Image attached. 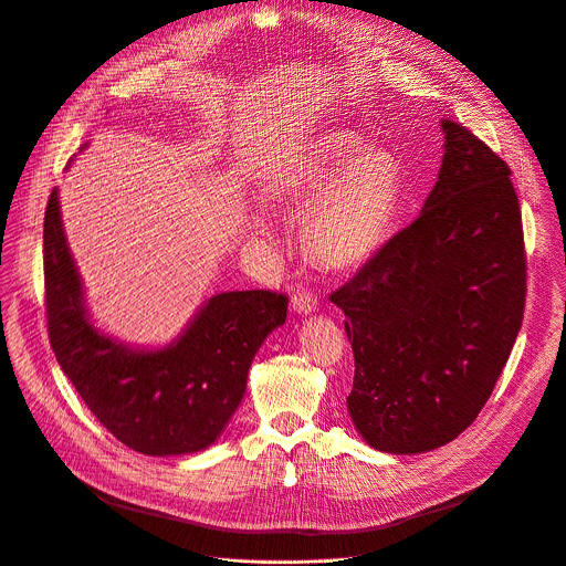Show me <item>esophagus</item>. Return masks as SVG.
<instances>
[{
    "label": "esophagus",
    "mask_w": 566,
    "mask_h": 566,
    "mask_svg": "<svg viewBox=\"0 0 566 566\" xmlns=\"http://www.w3.org/2000/svg\"><path fill=\"white\" fill-rule=\"evenodd\" d=\"M291 306H293V311H297V313H302V315L313 313V311L317 308V295H315L313 291L300 286V289L293 293V297H291Z\"/></svg>",
    "instance_id": "obj_1"
}]
</instances>
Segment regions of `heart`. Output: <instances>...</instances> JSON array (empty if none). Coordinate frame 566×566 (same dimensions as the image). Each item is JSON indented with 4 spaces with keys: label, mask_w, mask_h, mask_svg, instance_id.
Wrapping results in <instances>:
<instances>
[{
    "label": "heart",
    "mask_w": 566,
    "mask_h": 566,
    "mask_svg": "<svg viewBox=\"0 0 566 566\" xmlns=\"http://www.w3.org/2000/svg\"><path fill=\"white\" fill-rule=\"evenodd\" d=\"M332 175V184L304 210L300 239L304 253L319 266L347 271L376 253L398 201L396 158L376 147L360 149L356 134L332 132L308 164L291 168L271 197L302 203Z\"/></svg>",
    "instance_id": "heart-1"
}]
</instances>
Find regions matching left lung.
I'll return each instance as SVG.
<instances>
[{
    "label": "left lung",
    "mask_w": 566,
    "mask_h": 566,
    "mask_svg": "<svg viewBox=\"0 0 566 566\" xmlns=\"http://www.w3.org/2000/svg\"><path fill=\"white\" fill-rule=\"evenodd\" d=\"M446 154L423 212L329 300L354 349L347 408L382 452L457 439L486 406L526 304V251L511 168L443 120Z\"/></svg>",
    "instance_id": "8db88e82"
}]
</instances>
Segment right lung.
<instances>
[{"label":"right lung","instance_id":"obj_1","mask_svg":"<svg viewBox=\"0 0 566 566\" xmlns=\"http://www.w3.org/2000/svg\"><path fill=\"white\" fill-rule=\"evenodd\" d=\"M44 302L53 354L85 406L127 448L166 457L217 441L258 349L284 325L289 297L266 289L219 293L170 347L129 349L90 322L53 190L44 212Z\"/></svg>","mask_w":566,"mask_h":566}]
</instances>
